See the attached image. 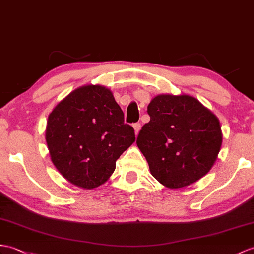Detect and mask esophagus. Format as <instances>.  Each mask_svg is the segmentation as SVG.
Masks as SVG:
<instances>
[{
    "label": "esophagus",
    "mask_w": 254,
    "mask_h": 254,
    "mask_svg": "<svg viewBox=\"0 0 254 254\" xmlns=\"http://www.w3.org/2000/svg\"><path fill=\"white\" fill-rule=\"evenodd\" d=\"M133 127H134V131H135V135H138L139 131H140V123H134L133 125Z\"/></svg>",
    "instance_id": "esophagus-1"
}]
</instances>
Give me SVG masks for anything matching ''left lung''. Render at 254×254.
I'll list each match as a JSON object with an SVG mask.
<instances>
[{
  "mask_svg": "<svg viewBox=\"0 0 254 254\" xmlns=\"http://www.w3.org/2000/svg\"><path fill=\"white\" fill-rule=\"evenodd\" d=\"M136 140L151 175L171 190L190 186L214 166L223 134L217 117L193 96L159 94Z\"/></svg>",
  "mask_w": 254,
  "mask_h": 254,
  "instance_id": "left-lung-1",
  "label": "left lung"
}]
</instances>
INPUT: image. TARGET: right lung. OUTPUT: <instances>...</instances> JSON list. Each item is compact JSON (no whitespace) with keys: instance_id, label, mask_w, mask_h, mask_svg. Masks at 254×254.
<instances>
[{"instance_id":"right-lung-1","label":"right lung","mask_w":254,"mask_h":254,"mask_svg":"<svg viewBox=\"0 0 254 254\" xmlns=\"http://www.w3.org/2000/svg\"><path fill=\"white\" fill-rule=\"evenodd\" d=\"M51 160L71 184L93 190L105 184L116 161L135 141L134 128L109 88L86 84L58 103L47 119Z\"/></svg>"}]
</instances>
